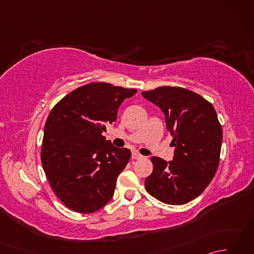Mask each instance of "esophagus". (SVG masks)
<instances>
[{"label":"esophagus","instance_id":"1","mask_svg":"<svg viewBox=\"0 0 254 254\" xmlns=\"http://www.w3.org/2000/svg\"><path fill=\"white\" fill-rule=\"evenodd\" d=\"M132 158L133 159H142L143 156L141 154H138L137 152H133L132 153Z\"/></svg>","mask_w":254,"mask_h":254}]
</instances>
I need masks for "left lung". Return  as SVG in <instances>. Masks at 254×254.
<instances>
[{"instance_id":"left-lung-1","label":"left lung","mask_w":254,"mask_h":254,"mask_svg":"<svg viewBox=\"0 0 254 254\" xmlns=\"http://www.w3.org/2000/svg\"><path fill=\"white\" fill-rule=\"evenodd\" d=\"M142 96L164 112L175 146L170 161L152 157L154 170L145 188L160 202L186 204L197 197L216 174L223 141L216 111L202 96L181 87L161 86Z\"/></svg>"}]
</instances>
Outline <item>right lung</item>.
<instances>
[{
    "instance_id": "obj_1",
    "label": "right lung",
    "mask_w": 254,
    "mask_h": 254,
    "mask_svg": "<svg viewBox=\"0 0 254 254\" xmlns=\"http://www.w3.org/2000/svg\"><path fill=\"white\" fill-rule=\"evenodd\" d=\"M135 94L90 83L64 97L48 117L41 163L57 196L74 212L94 213L112 198L131 152L113 146L102 133L116 121L124 99Z\"/></svg>"
}]
</instances>
